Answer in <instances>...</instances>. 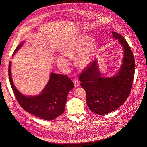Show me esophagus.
I'll list each match as a JSON object with an SVG mask.
<instances>
[{
  "instance_id": "34e87169",
  "label": "esophagus",
  "mask_w": 147,
  "mask_h": 147,
  "mask_svg": "<svg viewBox=\"0 0 147 147\" xmlns=\"http://www.w3.org/2000/svg\"><path fill=\"white\" fill-rule=\"evenodd\" d=\"M73 81L74 82V84L75 87H78L79 86L80 83H79V81L77 80H76V79L73 80Z\"/></svg>"
}]
</instances>
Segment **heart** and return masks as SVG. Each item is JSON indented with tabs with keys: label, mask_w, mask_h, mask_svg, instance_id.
<instances>
[{
	"label": "heart",
	"mask_w": 147,
	"mask_h": 147,
	"mask_svg": "<svg viewBox=\"0 0 147 147\" xmlns=\"http://www.w3.org/2000/svg\"><path fill=\"white\" fill-rule=\"evenodd\" d=\"M88 36L87 35H82L67 45L63 51L66 57L71 58L76 56V64L81 67H84L90 65L94 60L96 53L95 40L92 38H90L88 40ZM57 61L65 69L69 68L70 63L65 57L60 56L57 57Z\"/></svg>",
	"instance_id": "b5f03b06"
}]
</instances>
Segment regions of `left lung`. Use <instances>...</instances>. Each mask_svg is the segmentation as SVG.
I'll list each match as a JSON object with an SVG mask.
<instances>
[{"mask_svg":"<svg viewBox=\"0 0 147 147\" xmlns=\"http://www.w3.org/2000/svg\"><path fill=\"white\" fill-rule=\"evenodd\" d=\"M124 49L122 65L113 77H102L96 61L92 62L79 77L81 86L86 92V102L90 109L100 115L108 114L121 106L130 93L135 74V63L130 47L120 34L113 32Z\"/></svg>","mask_w":147,"mask_h":147,"instance_id":"obj_1","label":"left lung"}]
</instances>
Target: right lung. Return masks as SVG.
<instances>
[{"label": "right lung", "instance_id": "obj_1", "mask_svg": "<svg viewBox=\"0 0 147 147\" xmlns=\"http://www.w3.org/2000/svg\"><path fill=\"white\" fill-rule=\"evenodd\" d=\"M22 45L23 43L17 47L13 55ZM11 65L10 61L8 66L10 84L17 102L25 111L47 121L53 120L64 113L68 93L74 88L73 82L66 75L51 73L49 81L39 95L25 96L17 90L13 84Z\"/></svg>", "mask_w": 147, "mask_h": 147}]
</instances>
